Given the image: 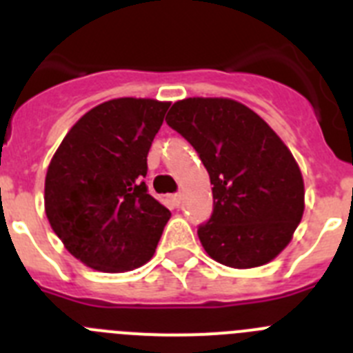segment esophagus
Listing matches in <instances>:
<instances>
[{
    "label": "esophagus",
    "mask_w": 353,
    "mask_h": 353,
    "mask_svg": "<svg viewBox=\"0 0 353 353\" xmlns=\"http://www.w3.org/2000/svg\"><path fill=\"white\" fill-rule=\"evenodd\" d=\"M171 199H173V203L176 205V207H179L180 201H182V192H174V194L171 196Z\"/></svg>",
    "instance_id": "obj_1"
}]
</instances>
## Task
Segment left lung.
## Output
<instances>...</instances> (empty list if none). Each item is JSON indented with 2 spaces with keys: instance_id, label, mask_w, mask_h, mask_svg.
<instances>
[{
  "instance_id": "left-lung-1",
  "label": "left lung",
  "mask_w": 353,
  "mask_h": 353,
  "mask_svg": "<svg viewBox=\"0 0 353 353\" xmlns=\"http://www.w3.org/2000/svg\"><path fill=\"white\" fill-rule=\"evenodd\" d=\"M166 123L191 143L210 174L214 208L198 226L208 256L233 269L269 263L304 212V182L285 143L232 99L174 102Z\"/></svg>"
}]
</instances>
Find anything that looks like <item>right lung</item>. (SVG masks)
<instances>
[{"label":"right lung","mask_w":353,"mask_h":353,"mask_svg":"<svg viewBox=\"0 0 353 353\" xmlns=\"http://www.w3.org/2000/svg\"><path fill=\"white\" fill-rule=\"evenodd\" d=\"M170 102L114 99L68 130L46 174V214L72 256L127 272L154 256L171 212L145 183Z\"/></svg>","instance_id":"1"}]
</instances>
